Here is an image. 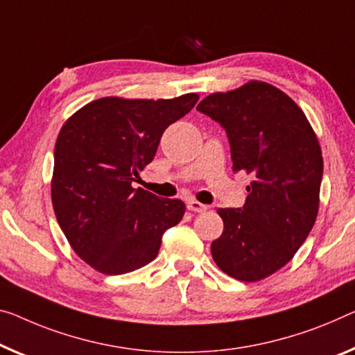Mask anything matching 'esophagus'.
<instances>
[{"mask_svg":"<svg viewBox=\"0 0 355 355\" xmlns=\"http://www.w3.org/2000/svg\"><path fill=\"white\" fill-rule=\"evenodd\" d=\"M187 209L192 212H205L206 209H208V206L200 203V201H196V200H190L187 203Z\"/></svg>","mask_w":355,"mask_h":355,"instance_id":"obj_1","label":"esophagus"}]
</instances>
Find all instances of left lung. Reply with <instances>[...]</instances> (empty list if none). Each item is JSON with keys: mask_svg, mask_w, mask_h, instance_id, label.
<instances>
[{"mask_svg": "<svg viewBox=\"0 0 355 355\" xmlns=\"http://www.w3.org/2000/svg\"><path fill=\"white\" fill-rule=\"evenodd\" d=\"M196 109L225 128L233 171L254 176L241 209H217L223 232L212 259L234 279L261 281L293 259L318 217L319 139L297 103L261 80L211 94Z\"/></svg>", "mask_w": 355, "mask_h": 355, "instance_id": "obj_1", "label": "left lung"}]
</instances>
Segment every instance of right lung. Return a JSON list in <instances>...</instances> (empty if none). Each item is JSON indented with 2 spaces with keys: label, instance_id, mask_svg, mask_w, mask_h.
I'll list each match as a JSON object with an SVG mask.
<instances>
[{
  "label": "right lung",
  "instance_id": "right-lung-1",
  "mask_svg": "<svg viewBox=\"0 0 355 355\" xmlns=\"http://www.w3.org/2000/svg\"><path fill=\"white\" fill-rule=\"evenodd\" d=\"M105 96L87 103L60 130L53 150L52 205L76 254L103 275L141 268L159 254L162 234L185 205L133 181L154 160L165 130L198 101Z\"/></svg>",
  "mask_w": 355,
  "mask_h": 355
}]
</instances>
